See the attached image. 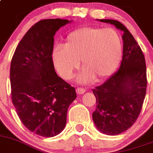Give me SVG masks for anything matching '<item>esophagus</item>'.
<instances>
[{"label": "esophagus", "mask_w": 153, "mask_h": 153, "mask_svg": "<svg viewBox=\"0 0 153 153\" xmlns=\"http://www.w3.org/2000/svg\"><path fill=\"white\" fill-rule=\"evenodd\" d=\"M76 92L78 95H82L85 92V89L83 88H76Z\"/></svg>", "instance_id": "esophagus-1"}]
</instances>
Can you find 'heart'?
Instances as JSON below:
<instances>
[{
    "label": "heart",
    "mask_w": 153,
    "mask_h": 153,
    "mask_svg": "<svg viewBox=\"0 0 153 153\" xmlns=\"http://www.w3.org/2000/svg\"><path fill=\"white\" fill-rule=\"evenodd\" d=\"M123 42L113 28L82 27L71 31L63 46L52 54L53 63L64 79H70L83 67L79 81L86 83L95 78L100 81L110 75L120 63Z\"/></svg>",
    "instance_id": "1"
}]
</instances>
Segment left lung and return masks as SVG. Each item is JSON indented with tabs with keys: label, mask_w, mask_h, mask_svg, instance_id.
<instances>
[{
	"label": "left lung",
	"mask_w": 153,
	"mask_h": 153,
	"mask_svg": "<svg viewBox=\"0 0 153 153\" xmlns=\"http://www.w3.org/2000/svg\"><path fill=\"white\" fill-rule=\"evenodd\" d=\"M98 21L115 25L123 32L120 68L92 90L96 98L92 113L95 126L102 133L115 135L129 128L140 114L146 92V66L142 49L123 24L111 19Z\"/></svg>",
	"instance_id": "8db88e82"
}]
</instances>
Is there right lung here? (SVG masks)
Segmentation results:
<instances>
[{
  "label": "right lung",
  "instance_id": "right-lung-1",
  "mask_svg": "<svg viewBox=\"0 0 153 153\" xmlns=\"http://www.w3.org/2000/svg\"><path fill=\"white\" fill-rule=\"evenodd\" d=\"M71 22L38 21L25 34L11 59V99L19 119L30 132L53 137L65 128L68 106L76 99L74 87L58 77L52 60L54 36Z\"/></svg>",
  "mask_w": 153,
  "mask_h": 153
}]
</instances>
